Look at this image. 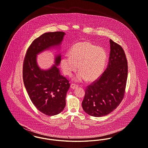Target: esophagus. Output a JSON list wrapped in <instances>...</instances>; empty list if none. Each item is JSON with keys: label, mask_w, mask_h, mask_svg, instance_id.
Wrapping results in <instances>:
<instances>
[{"label": "esophagus", "mask_w": 148, "mask_h": 148, "mask_svg": "<svg viewBox=\"0 0 148 148\" xmlns=\"http://www.w3.org/2000/svg\"><path fill=\"white\" fill-rule=\"evenodd\" d=\"M78 87V85H77L76 84H71V88L72 89H75Z\"/></svg>", "instance_id": "1"}]
</instances>
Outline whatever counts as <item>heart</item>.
Masks as SVG:
<instances>
[{"label": "heart", "mask_w": 148, "mask_h": 148, "mask_svg": "<svg viewBox=\"0 0 148 148\" xmlns=\"http://www.w3.org/2000/svg\"><path fill=\"white\" fill-rule=\"evenodd\" d=\"M66 56L61 60V67L65 75L71 76L77 71L75 79L80 82L86 79L88 81L97 79L103 72L107 60V53L103 47L92 43L79 42L73 45Z\"/></svg>", "instance_id": "b5f03b06"}]
</instances>
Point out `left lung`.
<instances>
[{"mask_svg":"<svg viewBox=\"0 0 148 148\" xmlns=\"http://www.w3.org/2000/svg\"><path fill=\"white\" fill-rule=\"evenodd\" d=\"M107 67L88 86L82 103L84 111L96 117L106 116L116 108L124 98L128 76V62L121 45L110 40Z\"/></svg>","mask_w":148,"mask_h":148,"instance_id":"1","label":"left lung"}]
</instances>
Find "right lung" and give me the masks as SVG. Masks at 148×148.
I'll use <instances>...</instances> for the list:
<instances>
[{"label": "right lung", "instance_id": "add662e5", "mask_svg": "<svg viewBox=\"0 0 148 148\" xmlns=\"http://www.w3.org/2000/svg\"><path fill=\"white\" fill-rule=\"evenodd\" d=\"M64 35L62 32L43 34L32 41L24 59L23 77L26 90L35 107L46 116L56 115L64 109L70 84L60 75L57 67L61 61L60 55L56 57L55 64L45 71L38 66L36 55L60 45Z\"/></svg>", "mask_w": 148, "mask_h": 148}]
</instances>
